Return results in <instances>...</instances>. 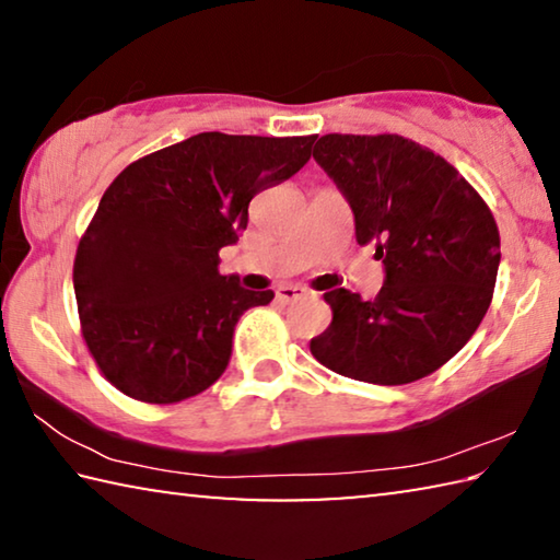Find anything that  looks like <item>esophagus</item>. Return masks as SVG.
<instances>
[{
  "instance_id": "34e87169",
  "label": "esophagus",
  "mask_w": 560,
  "mask_h": 560,
  "mask_svg": "<svg viewBox=\"0 0 560 560\" xmlns=\"http://www.w3.org/2000/svg\"><path fill=\"white\" fill-rule=\"evenodd\" d=\"M303 296H308V289H303V287H291V283H287V287H279L277 289V299L283 301V303L299 301Z\"/></svg>"
}]
</instances>
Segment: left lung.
I'll return each mask as SVG.
<instances>
[{"label": "left lung", "instance_id": "8db88e82", "mask_svg": "<svg viewBox=\"0 0 560 560\" xmlns=\"http://www.w3.org/2000/svg\"><path fill=\"white\" fill-rule=\"evenodd\" d=\"M314 160L375 244L385 281L373 301L334 289V320L311 340L330 371L405 385L438 371L485 318L501 261L489 207L447 160L402 136L318 138Z\"/></svg>", "mask_w": 560, "mask_h": 560}]
</instances>
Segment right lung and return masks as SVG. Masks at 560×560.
<instances>
[{
  "label": "right lung",
  "mask_w": 560,
  "mask_h": 560,
  "mask_svg": "<svg viewBox=\"0 0 560 560\" xmlns=\"http://www.w3.org/2000/svg\"><path fill=\"white\" fill-rule=\"evenodd\" d=\"M316 136L197 132L128 165L103 192L73 261L83 338L101 373L136 400L170 405L220 377L249 291L220 273L252 197L308 163Z\"/></svg>",
  "instance_id": "1"
}]
</instances>
